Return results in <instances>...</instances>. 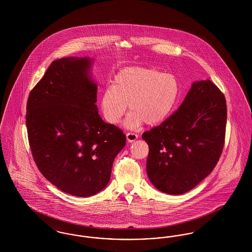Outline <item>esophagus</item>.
I'll return each mask as SVG.
<instances>
[{"label": "esophagus", "mask_w": 252, "mask_h": 252, "mask_svg": "<svg viewBox=\"0 0 252 252\" xmlns=\"http://www.w3.org/2000/svg\"><path fill=\"white\" fill-rule=\"evenodd\" d=\"M138 139V135L135 134V133H131V132H128L126 134V140L128 143H133L135 140Z\"/></svg>", "instance_id": "obj_1"}]
</instances>
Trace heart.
Masks as SVG:
<instances>
[{
  "instance_id": "heart-1",
  "label": "heart",
  "mask_w": 252,
  "mask_h": 252,
  "mask_svg": "<svg viewBox=\"0 0 252 252\" xmlns=\"http://www.w3.org/2000/svg\"><path fill=\"white\" fill-rule=\"evenodd\" d=\"M180 93V81L175 74L153 68L129 67L117 72L112 85L103 91L100 108L108 124L117 125L128 104L131 111L125 126L136 130L144 123L154 126L165 120Z\"/></svg>"
}]
</instances>
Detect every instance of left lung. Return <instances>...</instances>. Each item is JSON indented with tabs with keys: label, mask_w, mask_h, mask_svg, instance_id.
Here are the masks:
<instances>
[{
	"label": "left lung",
	"mask_w": 252,
	"mask_h": 252,
	"mask_svg": "<svg viewBox=\"0 0 252 252\" xmlns=\"http://www.w3.org/2000/svg\"><path fill=\"white\" fill-rule=\"evenodd\" d=\"M227 105L211 80L194 81L176 112L142 138L151 183L171 195L189 192L216 167L225 142Z\"/></svg>",
	"instance_id": "obj_1"
}]
</instances>
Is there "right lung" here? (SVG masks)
Segmentation results:
<instances>
[{
  "label": "right lung",
  "mask_w": 252,
  "mask_h": 252,
  "mask_svg": "<svg viewBox=\"0 0 252 252\" xmlns=\"http://www.w3.org/2000/svg\"><path fill=\"white\" fill-rule=\"evenodd\" d=\"M94 59L70 57L51 63L27 101L26 126L36 166L62 192L88 197L110 179L126 135L105 123L96 106Z\"/></svg>",
  "instance_id": "right-lung-1"
}]
</instances>
